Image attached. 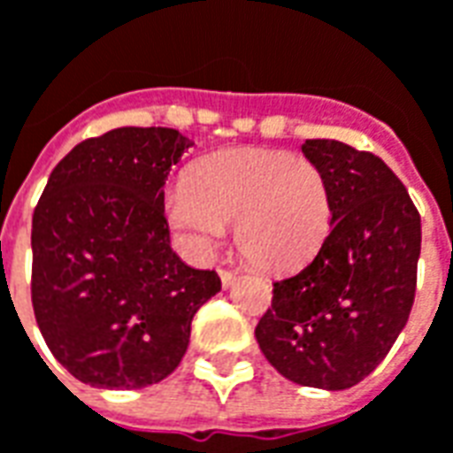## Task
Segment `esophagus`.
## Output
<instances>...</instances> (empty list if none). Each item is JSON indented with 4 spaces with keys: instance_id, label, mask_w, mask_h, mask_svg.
Listing matches in <instances>:
<instances>
[{
    "instance_id": "1",
    "label": "esophagus",
    "mask_w": 453,
    "mask_h": 453,
    "mask_svg": "<svg viewBox=\"0 0 453 453\" xmlns=\"http://www.w3.org/2000/svg\"><path fill=\"white\" fill-rule=\"evenodd\" d=\"M218 274H220V284H223V288H230V286L235 284V279H237L235 272H227V269H220Z\"/></svg>"
}]
</instances>
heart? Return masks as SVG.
I'll use <instances>...</instances> for the list:
<instances>
[{"instance_id":"b5f03b06","label":"heart","mask_w":453,"mask_h":453,"mask_svg":"<svg viewBox=\"0 0 453 453\" xmlns=\"http://www.w3.org/2000/svg\"><path fill=\"white\" fill-rule=\"evenodd\" d=\"M167 218L188 252L211 259L235 223L242 255L269 272L305 265L330 233L323 169L284 150L233 148L194 162L167 194Z\"/></svg>"}]
</instances>
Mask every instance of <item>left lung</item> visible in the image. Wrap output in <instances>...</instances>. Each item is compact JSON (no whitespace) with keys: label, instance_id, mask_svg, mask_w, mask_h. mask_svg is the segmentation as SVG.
I'll return each instance as SVG.
<instances>
[{"label":"left lung","instance_id":"8db88e82","mask_svg":"<svg viewBox=\"0 0 453 453\" xmlns=\"http://www.w3.org/2000/svg\"><path fill=\"white\" fill-rule=\"evenodd\" d=\"M301 150L327 179L330 235L311 265L276 281L255 337L284 379L344 390L379 366L408 323L422 227L380 157L340 140H305Z\"/></svg>","mask_w":453,"mask_h":453}]
</instances>
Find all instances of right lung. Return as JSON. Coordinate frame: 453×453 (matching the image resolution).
<instances>
[{
    "mask_svg": "<svg viewBox=\"0 0 453 453\" xmlns=\"http://www.w3.org/2000/svg\"><path fill=\"white\" fill-rule=\"evenodd\" d=\"M194 142L116 128L65 155L34 211L31 301L48 349L96 388L167 379L220 279L172 252L165 181Z\"/></svg>",
    "mask_w": 453,
    "mask_h": 453,
    "instance_id": "obj_1",
    "label": "right lung"
}]
</instances>
